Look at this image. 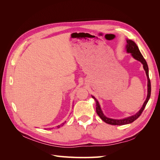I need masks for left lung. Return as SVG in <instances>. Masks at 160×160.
Segmentation results:
<instances>
[{"label": "left lung", "mask_w": 160, "mask_h": 160, "mask_svg": "<svg viewBox=\"0 0 160 160\" xmlns=\"http://www.w3.org/2000/svg\"><path fill=\"white\" fill-rule=\"evenodd\" d=\"M127 45H126V51L128 53H131V55L135 59H136L137 61L141 62L142 64L143 65V67L146 71V76L148 78V95L146 101H144V103L142 105V108L139 109L138 113H135V115H133L132 116H129V117H128L126 118H123V119H111L109 118L106 117V116L104 115L103 113L102 110L101 109V106L99 105V101L97 100V99L95 98L94 96L91 95L92 98L94 99L95 101V104H96V112L98 113V115L99 116L100 118L102 119L103 122L105 123H107L110 125H126L129 124L133 122L135 120H136L140 115H141L142 113L143 112V109L146 108V105L148 103V101L150 98V95H151V83H150V80L149 78V69H148V66L147 64L146 61L143 58V55H142L141 52L139 51V48L138 45H136L134 41L127 39Z\"/></svg>", "instance_id": "obj_1"}]
</instances>
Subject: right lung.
Wrapping results in <instances>:
<instances>
[{
    "mask_svg": "<svg viewBox=\"0 0 160 160\" xmlns=\"http://www.w3.org/2000/svg\"><path fill=\"white\" fill-rule=\"evenodd\" d=\"M65 122H64V123H61V125H58V126H57V128H60V127L62 126V125H63L65 124ZM51 129H52V128H51Z\"/></svg>",
    "mask_w": 160,
    "mask_h": 160,
    "instance_id": "right-lung-1",
    "label": "right lung"
}]
</instances>
